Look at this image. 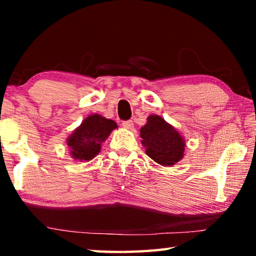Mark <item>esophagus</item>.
<instances>
[{
	"mask_svg": "<svg viewBox=\"0 0 256 256\" xmlns=\"http://www.w3.org/2000/svg\"><path fill=\"white\" fill-rule=\"evenodd\" d=\"M122 126L126 130H132L134 128V124L132 120H124V122L122 123Z\"/></svg>",
	"mask_w": 256,
	"mask_h": 256,
	"instance_id": "34e87169",
	"label": "esophagus"
}]
</instances>
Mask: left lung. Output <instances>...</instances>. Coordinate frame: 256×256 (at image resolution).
<instances>
[{
  "label": "left lung",
  "mask_w": 256,
  "mask_h": 256,
  "mask_svg": "<svg viewBox=\"0 0 256 256\" xmlns=\"http://www.w3.org/2000/svg\"><path fill=\"white\" fill-rule=\"evenodd\" d=\"M140 136L146 156L164 167L174 166L184 157L185 138L162 116L149 115L140 128Z\"/></svg>",
  "instance_id": "left-lung-1"
}]
</instances>
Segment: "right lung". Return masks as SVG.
I'll list each match as a JSON object with an SVG mask.
<instances>
[{
	"mask_svg": "<svg viewBox=\"0 0 256 256\" xmlns=\"http://www.w3.org/2000/svg\"><path fill=\"white\" fill-rule=\"evenodd\" d=\"M112 120L100 114H90L66 138L68 154L74 160L81 162H90L100 152L102 146L110 136L112 130L118 128Z\"/></svg>",
	"mask_w": 256,
	"mask_h": 256,
	"instance_id": "1",
	"label": "right lung"
}]
</instances>
